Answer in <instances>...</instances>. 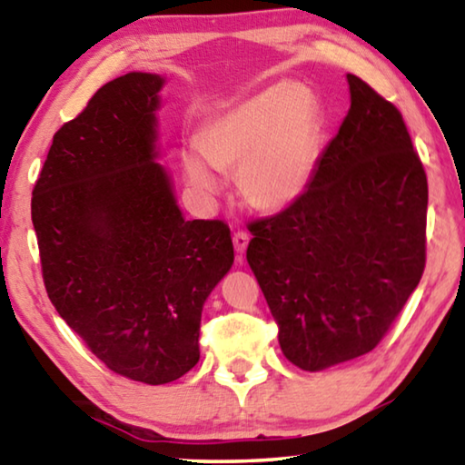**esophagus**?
<instances>
[{
  "label": "esophagus",
  "instance_id": "34e87169",
  "mask_svg": "<svg viewBox=\"0 0 465 465\" xmlns=\"http://www.w3.org/2000/svg\"><path fill=\"white\" fill-rule=\"evenodd\" d=\"M248 242L250 238L243 232L233 233V248H235V254H238V262L242 264L243 261V254H246V248H248Z\"/></svg>",
  "mask_w": 465,
  "mask_h": 465
}]
</instances>
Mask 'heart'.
I'll return each mask as SVG.
<instances>
[{
  "label": "heart",
  "instance_id": "1",
  "mask_svg": "<svg viewBox=\"0 0 465 465\" xmlns=\"http://www.w3.org/2000/svg\"><path fill=\"white\" fill-rule=\"evenodd\" d=\"M196 149L183 152V170L196 193L222 188L214 172L235 170L242 201L281 211L308 188L318 162L320 124L312 92L299 84L271 85L204 124Z\"/></svg>",
  "mask_w": 465,
  "mask_h": 465
}]
</instances>
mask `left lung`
<instances>
[{
	"label": "left lung",
	"instance_id": "1",
	"mask_svg": "<svg viewBox=\"0 0 465 465\" xmlns=\"http://www.w3.org/2000/svg\"><path fill=\"white\" fill-rule=\"evenodd\" d=\"M349 114L299 199L250 225L282 355L324 371L373 351L424 271L427 174L398 108L346 75Z\"/></svg>",
	"mask_w": 465,
	"mask_h": 465
}]
</instances>
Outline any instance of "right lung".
Here are the masks:
<instances>
[{
	"instance_id": "obj_1",
	"label": "right lung",
	"mask_w": 465,
	"mask_h": 465,
	"mask_svg": "<svg viewBox=\"0 0 465 465\" xmlns=\"http://www.w3.org/2000/svg\"><path fill=\"white\" fill-rule=\"evenodd\" d=\"M166 77L131 72L54 133L33 191L46 293L110 371L170 383L199 363L203 305L233 264L230 227L186 222L160 157Z\"/></svg>"
}]
</instances>
